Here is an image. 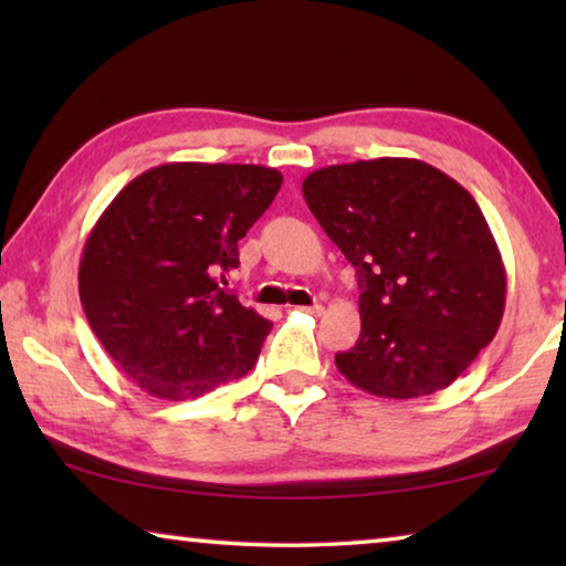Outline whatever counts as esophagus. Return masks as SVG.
Wrapping results in <instances>:
<instances>
[{
  "mask_svg": "<svg viewBox=\"0 0 566 566\" xmlns=\"http://www.w3.org/2000/svg\"><path fill=\"white\" fill-rule=\"evenodd\" d=\"M302 312H306V314H314V317H322L324 314V306L322 304H314V306H300Z\"/></svg>",
  "mask_w": 566,
  "mask_h": 566,
  "instance_id": "esophagus-1",
  "label": "esophagus"
}]
</instances>
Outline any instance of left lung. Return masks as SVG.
Segmentation results:
<instances>
[{"label":"left lung","mask_w":566,"mask_h":566,"mask_svg":"<svg viewBox=\"0 0 566 566\" xmlns=\"http://www.w3.org/2000/svg\"><path fill=\"white\" fill-rule=\"evenodd\" d=\"M306 207L357 266L361 332L334 361L385 399L444 389L500 329L506 272L474 197L419 159L312 171Z\"/></svg>","instance_id":"left-lung-1"}]
</instances>
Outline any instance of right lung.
I'll return each instance as SVG.
<instances>
[{
    "instance_id": "add662e5",
    "label": "right lung",
    "mask_w": 566,
    "mask_h": 566,
    "mask_svg": "<svg viewBox=\"0 0 566 566\" xmlns=\"http://www.w3.org/2000/svg\"><path fill=\"white\" fill-rule=\"evenodd\" d=\"M282 187L260 165H159L124 187L84 242L80 300L134 385L197 399L252 371L272 329L219 284ZM227 284V282H224Z\"/></svg>"
}]
</instances>
